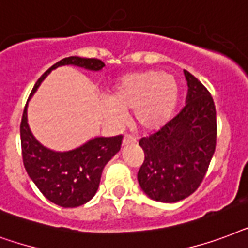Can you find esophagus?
I'll return each instance as SVG.
<instances>
[{
	"label": "esophagus",
	"instance_id": "esophagus-1",
	"mask_svg": "<svg viewBox=\"0 0 248 248\" xmlns=\"http://www.w3.org/2000/svg\"><path fill=\"white\" fill-rule=\"evenodd\" d=\"M133 142H136V138H133L132 136H128V134H125V136L123 137V146L129 145V143H133Z\"/></svg>",
	"mask_w": 248,
	"mask_h": 248
}]
</instances>
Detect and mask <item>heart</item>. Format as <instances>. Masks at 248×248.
<instances>
[{
  "label": "heart",
  "mask_w": 248,
  "mask_h": 248,
  "mask_svg": "<svg viewBox=\"0 0 248 248\" xmlns=\"http://www.w3.org/2000/svg\"><path fill=\"white\" fill-rule=\"evenodd\" d=\"M177 78L162 71L126 75L105 102V114L115 124H122L133 111V123L143 132H155L172 118L178 102Z\"/></svg>",
  "instance_id": "heart-1"
}]
</instances>
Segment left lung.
I'll return each instance as SVG.
<instances>
[{"label": "left lung", "instance_id": "8db88e82", "mask_svg": "<svg viewBox=\"0 0 248 248\" xmlns=\"http://www.w3.org/2000/svg\"><path fill=\"white\" fill-rule=\"evenodd\" d=\"M187 95L184 108L162 129L141 138L145 162L137 180L153 201L174 203L198 189L216 147V108L210 92L184 70Z\"/></svg>", "mask_w": 248, "mask_h": 248}]
</instances>
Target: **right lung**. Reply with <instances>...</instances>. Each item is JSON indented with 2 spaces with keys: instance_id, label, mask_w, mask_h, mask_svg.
<instances>
[{
  "instance_id": "add662e5",
  "label": "right lung",
  "mask_w": 248,
  "mask_h": 248,
  "mask_svg": "<svg viewBox=\"0 0 248 248\" xmlns=\"http://www.w3.org/2000/svg\"><path fill=\"white\" fill-rule=\"evenodd\" d=\"M62 66H78L89 71H101L105 63L99 59L80 57L62 59L38 78L31 92L30 99L47 75ZM28 102L20 124L23 163L27 173L42 195L57 206L72 208L85 204L97 193L105 166L120 150L123 136L93 137L72 150H51L40 143L31 132L27 116Z\"/></svg>"
}]
</instances>
